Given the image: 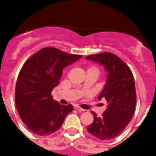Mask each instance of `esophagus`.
Returning a JSON list of instances; mask_svg holds the SVG:
<instances>
[{
  "label": "esophagus",
  "mask_w": 156,
  "mask_h": 156,
  "mask_svg": "<svg viewBox=\"0 0 156 156\" xmlns=\"http://www.w3.org/2000/svg\"><path fill=\"white\" fill-rule=\"evenodd\" d=\"M75 108L76 109V110H78V111H79V112H83V111H85V109L81 108V107H79V106H75Z\"/></svg>",
  "instance_id": "obj_1"
}]
</instances>
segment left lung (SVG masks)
<instances>
[{"mask_svg": "<svg viewBox=\"0 0 156 156\" xmlns=\"http://www.w3.org/2000/svg\"><path fill=\"white\" fill-rule=\"evenodd\" d=\"M86 59L100 63L107 71V81L98 99L105 98L108 103L101 117L91 112L94 122L87 130L98 139L108 140L126 129L135 112L136 92L134 77L129 67L110 52L89 55Z\"/></svg>", "mask_w": 156, "mask_h": 156, "instance_id": "obj_1", "label": "left lung"}]
</instances>
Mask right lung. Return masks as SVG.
Here are the masks:
<instances>
[{
    "instance_id": "1",
    "label": "right lung",
    "mask_w": 156,
    "mask_h": 156,
    "mask_svg": "<svg viewBox=\"0 0 156 156\" xmlns=\"http://www.w3.org/2000/svg\"><path fill=\"white\" fill-rule=\"evenodd\" d=\"M81 57L44 48L23 65L16 84L15 103L20 118L32 132L41 136L54 133L73 111V105L54 101L51 91L59 84L64 68Z\"/></svg>"
}]
</instances>
